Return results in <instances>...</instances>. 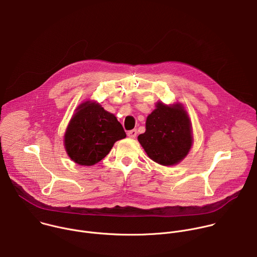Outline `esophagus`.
<instances>
[{
  "label": "esophagus",
  "mask_w": 257,
  "mask_h": 257,
  "mask_svg": "<svg viewBox=\"0 0 257 257\" xmlns=\"http://www.w3.org/2000/svg\"><path fill=\"white\" fill-rule=\"evenodd\" d=\"M127 135H128V137H130V138H135L136 135H137V131H136L135 129L130 130V131L127 132Z\"/></svg>",
  "instance_id": "esophagus-1"
}]
</instances>
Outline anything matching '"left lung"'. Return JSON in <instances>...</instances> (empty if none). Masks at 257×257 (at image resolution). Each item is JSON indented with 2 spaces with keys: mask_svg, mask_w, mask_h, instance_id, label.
Returning <instances> with one entry per match:
<instances>
[{
  "mask_svg": "<svg viewBox=\"0 0 257 257\" xmlns=\"http://www.w3.org/2000/svg\"><path fill=\"white\" fill-rule=\"evenodd\" d=\"M145 132L138 141L150 159L163 166L180 163L193 145V128L181 103L165 105L161 101L147 116Z\"/></svg>",
  "mask_w": 257,
  "mask_h": 257,
  "instance_id": "8db88e82",
  "label": "left lung"
}]
</instances>
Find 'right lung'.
Instances as JSON below:
<instances>
[{
	"mask_svg": "<svg viewBox=\"0 0 257 257\" xmlns=\"http://www.w3.org/2000/svg\"><path fill=\"white\" fill-rule=\"evenodd\" d=\"M126 133L114 114L96 101L81 103L74 111L64 133V148L78 165L92 166L101 161L116 141Z\"/></svg>",
	"mask_w": 257,
	"mask_h": 257,
	"instance_id": "1",
	"label": "right lung"
}]
</instances>
